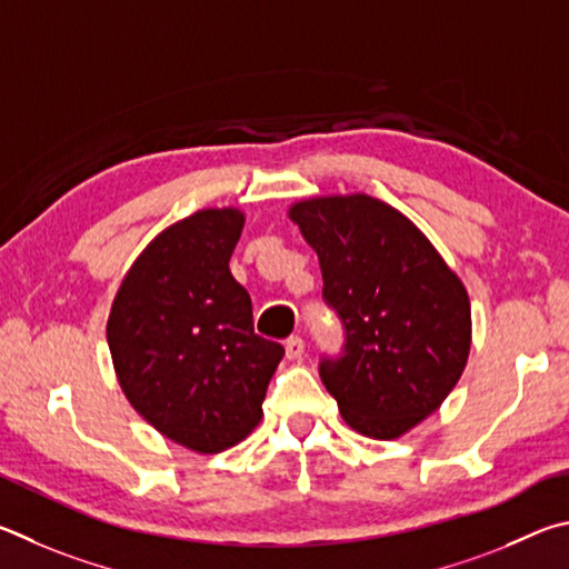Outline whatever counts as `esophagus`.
<instances>
[{
	"mask_svg": "<svg viewBox=\"0 0 569 569\" xmlns=\"http://www.w3.org/2000/svg\"><path fill=\"white\" fill-rule=\"evenodd\" d=\"M284 352H287V360H300V357L305 355L302 337H290L284 345Z\"/></svg>",
	"mask_w": 569,
	"mask_h": 569,
	"instance_id": "esophagus-1",
	"label": "esophagus"
}]
</instances>
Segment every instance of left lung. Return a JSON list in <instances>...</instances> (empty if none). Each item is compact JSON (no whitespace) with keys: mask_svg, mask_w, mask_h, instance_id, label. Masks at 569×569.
I'll return each mask as SVG.
<instances>
[{"mask_svg":"<svg viewBox=\"0 0 569 569\" xmlns=\"http://www.w3.org/2000/svg\"><path fill=\"white\" fill-rule=\"evenodd\" d=\"M287 217L320 259L325 300L347 347L322 382L342 420L397 440L442 407L465 372L472 310L462 279L400 209L370 194H322Z\"/></svg>","mask_w":569,"mask_h":569,"instance_id":"obj_1","label":"left lung"}]
</instances>
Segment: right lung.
I'll return each instance as SVG.
<instances>
[{
    "instance_id": "add662e5",
    "label": "right lung",
    "mask_w": 569,
    "mask_h": 569,
    "mask_svg": "<svg viewBox=\"0 0 569 569\" xmlns=\"http://www.w3.org/2000/svg\"><path fill=\"white\" fill-rule=\"evenodd\" d=\"M242 227L239 207H207L162 229L127 269L107 320L129 405L199 455L254 430L284 355L254 335L252 300L229 272Z\"/></svg>"
}]
</instances>
